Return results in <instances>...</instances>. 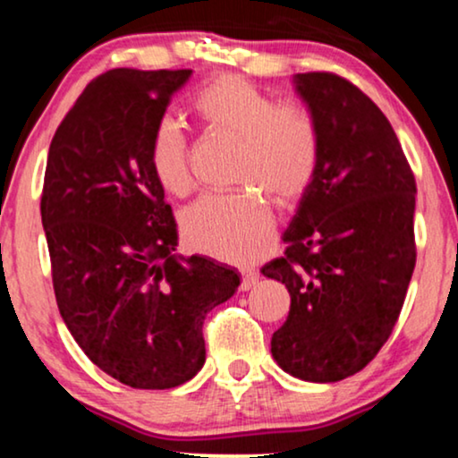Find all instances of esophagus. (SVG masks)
Masks as SVG:
<instances>
[{
	"instance_id": "34e87169",
	"label": "esophagus",
	"mask_w": 458,
	"mask_h": 458,
	"mask_svg": "<svg viewBox=\"0 0 458 458\" xmlns=\"http://www.w3.org/2000/svg\"><path fill=\"white\" fill-rule=\"evenodd\" d=\"M256 281H259V271H254V268H242V284H240L242 292L252 290Z\"/></svg>"
}]
</instances>
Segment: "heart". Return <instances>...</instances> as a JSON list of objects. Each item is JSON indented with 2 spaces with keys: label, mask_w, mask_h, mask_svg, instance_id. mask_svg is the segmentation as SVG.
<instances>
[{
  "label": "heart",
  "mask_w": 458,
  "mask_h": 458,
  "mask_svg": "<svg viewBox=\"0 0 458 458\" xmlns=\"http://www.w3.org/2000/svg\"><path fill=\"white\" fill-rule=\"evenodd\" d=\"M191 108L206 129L240 143L235 183L246 190L190 206L181 218L185 242L218 260H252L273 231L268 202L290 208L310 190L321 162V127L306 106L281 104L240 74H223L202 87ZM149 166L173 196H190L196 187L190 141L171 116L152 131Z\"/></svg>",
  "instance_id": "obj_1"
}]
</instances>
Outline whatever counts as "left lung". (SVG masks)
Returning a JSON list of instances; mask_svg holds the SVG:
<instances>
[{"label": "left lung", "instance_id": "obj_1", "mask_svg": "<svg viewBox=\"0 0 458 458\" xmlns=\"http://www.w3.org/2000/svg\"><path fill=\"white\" fill-rule=\"evenodd\" d=\"M293 85L321 127V162L285 229V256L262 267L292 304L271 354L293 377L359 373L390 337L415 271V174L392 124L350 81L304 72Z\"/></svg>", "mask_w": 458, "mask_h": 458}]
</instances>
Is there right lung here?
<instances>
[{
    "label": "right lung",
    "mask_w": 458,
    "mask_h": 458,
    "mask_svg": "<svg viewBox=\"0 0 458 458\" xmlns=\"http://www.w3.org/2000/svg\"><path fill=\"white\" fill-rule=\"evenodd\" d=\"M191 71L114 68L55 131L41 193L60 315L81 350L137 390L190 381L204 318L240 285L235 268L174 254L177 223L149 166V137Z\"/></svg>",
    "instance_id": "add662e5"
}]
</instances>
